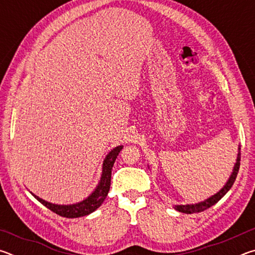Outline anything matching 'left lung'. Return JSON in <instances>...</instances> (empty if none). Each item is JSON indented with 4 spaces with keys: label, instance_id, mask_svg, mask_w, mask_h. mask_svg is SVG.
I'll return each mask as SVG.
<instances>
[{
    "label": "left lung",
    "instance_id": "left-lung-1",
    "mask_svg": "<svg viewBox=\"0 0 255 255\" xmlns=\"http://www.w3.org/2000/svg\"><path fill=\"white\" fill-rule=\"evenodd\" d=\"M241 152L239 153V156H237V162L234 166V170H233V173L231 175L230 180H228V182L225 184V187H224L221 191L216 193L213 197H210L209 199H207L202 202H199V204H196V205H185V206H175L174 208L176 210L181 211V213H184V214H195V213H200V211H204L206 209H208L209 207L214 206L216 202H218L219 200L222 199V198L226 195L228 190L232 188V185L234 184L235 182V179L237 176V173H239V170H240V165H241Z\"/></svg>",
    "mask_w": 255,
    "mask_h": 255
}]
</instances>
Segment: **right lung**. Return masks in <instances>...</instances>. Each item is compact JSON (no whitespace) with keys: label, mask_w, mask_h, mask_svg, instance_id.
Returning <instances> with one entry per match:
<instances>
[{"label":"right lung","mask_w":255,"mask_h":255,"mask_svg":"<svg viewBox=\"0 0 255 255\" xmlns=\"http://www.w3.org/2000/svg\"><path fill=\"white\" fill-rule=\"evenodd\" d=\"M123 149V146H118L111 150V152L107 155L105 159V163H103V172H102V178L100 183L94 190V192L91 196H89L85 200L82 202H79L76 205H70V206H59V205H53L49 204L45 200L40 199L39 197L34 196L36 199L41 202L42 205L47 208L54 211L55 214H57L62 217L66 218H76V217H82V216H86L89 214L93 213L94 210L98 209L99 207L102 205V202L105 201L106 197L109 192L110 189V183H111V170L112 166H114V163L117 158L118 154L120 150Z\"/></svg>","instance_id":"1"}]
</instances>
